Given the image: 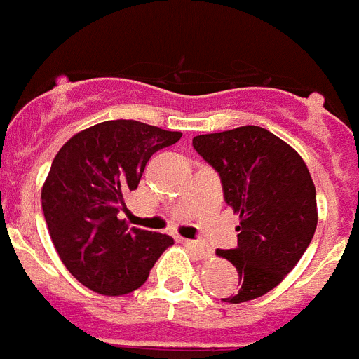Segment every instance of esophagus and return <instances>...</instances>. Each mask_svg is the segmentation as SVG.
<instances>
[{"label": "esophagus", "instance_id": "1", "mask_svg": "<svg viewBox=\"0 0 359 359\" xmlns=\"http://www.w3.org/2000/svg\"><path fill=\"white\" fill-rule=\"evenodd\" d=\"M184 245L189 246L191 250H195V254H197L198 257H208V255H210V248H208V245L203 243V241L184 239Z\"/></svg>", "mask_w": 359, "mask_h": 359}]
</instances>
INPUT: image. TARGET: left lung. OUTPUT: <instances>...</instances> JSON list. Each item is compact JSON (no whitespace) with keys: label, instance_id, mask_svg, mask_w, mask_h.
I'll return each mask as SVG.
<instances>
[{"label":"left lung","instance_id":"1","mask_svg":"<svg viewBox=\"0 0 359 359\" xmlns=\"http://www.w3.org/2000/svg\"><path fill=\"white\" fill-rule=\"evenodd\" d=\"M194 147L219 173L226 204L241 221L237 248L217 250L237 268L241 285L222 301L264 296L296 266L314 237L318 204L309 168L294 147L259 126L198 135Z\"/></svg>","mask_w":359,"mask_h":359}]
</instances>
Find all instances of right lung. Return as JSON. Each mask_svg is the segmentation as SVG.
Here are the masks:
<instances>
[{
  "mask_svg": "<svg viewBox=\"0 0 359 359\" xmlns=\"http://www.w3.org/2000/svg\"><path fill=\"white\" fill-rule=\"evenodd\" d=\"M180 137L137 120H107L69 138L54 156L41 188L45 222L62 263L89 290H137L173 245L165 233L129 228L118 213L153 153Z\"/></svg>",
  "mask_w": 359,
  "mask_h": 359,
  "instance_id": "right-lung-1",
  "label": "right lung"
}]
</instances>
